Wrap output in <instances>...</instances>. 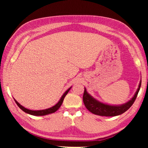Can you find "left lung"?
I'll return each mask as SVG.
<instances>
[{
  "label": "left lung",
  "mask_w": 148,
  "mask_h": 148,
  "mask_svg": "<svg viewBox=\"0 0 148 148\" xmlns=\"http://www.w3.org/2000/svg\"><path fill=\"white\" fill-rule=\"evenodd\" d=\"M140 86H141V80L140 82L138 88L137 89V91L132 98L126 103L121 105H110L100 102L88 93L86 87L83 95V101L86 108L95 115L108 117L119 116L129 110L133 104L140 91Z\"/></svg>",
  "instance_id": "8db88e82"
}]
</instances>
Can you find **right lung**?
<instances>
[{
	"label": "right lung",
	"mask_w": 148,
	"mask_h": 148,
	"mask_svg": "<svg viewBox=\"0 0 148 148\" xmlns=\"http://www.w3.org/2000/svg\"><path fill=\"white\" fill-rule=\"evenodd\" d=\"M71 87L70 88H69L68 89L66 90V91L64 92V94L62 95L61 98L60 99L59 101H58V102L56 104L54 105L53 106H52L51 108H49L47 109H45V110H29V109H27L26 108L23 107L22 105L20 104L18 102H17L16 99H14V101L15 102H16V104L17 106L19 107L20 109H21L23 110V112H25L27 114H29L30 115H32V116H46V115H48L50 114H52V113H54V112H56L57 110H58L61 106L62 105V102H63V100L64 99V97L68 93L69 91H70V89H71Z\"/></svg>",
	"instance_id": "right-lung-1"
}]
</instances>
